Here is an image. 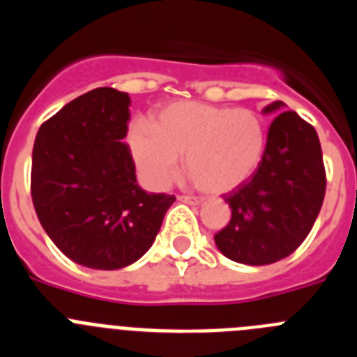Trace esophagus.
Instances as JSON below:
<instances>
[{
  "label": "esophagus",
  "mask_w": 357,
  "mask_h": 357,
  "mask_svg": "<svg viewBox=\"0 0 357 357\" xmlns=\"http://www.w3.org/2000/svg\"><path fill=\"white\" fill-rule=\"evenodd\" d=\"M181 198L182 202H185V204H193V206H200V204H204V198H198V197H188V195H182Z\"/></svg>",
  "instance_id": "esophagus-1"
}]
</instances>
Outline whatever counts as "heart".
Listing matches in <instances>:
<instances>
[{"instance_id":"b5f03b06","label":"heart","mask_w":357,"mask_h":357,"mask_svg":"<svg viewBox=\"0 0 357 357\" xmlns=\"http://www.w3.org/2000/svg\"><path fill=\"white\" fill-rule=\"evenodd\" d=\"M128 144L144 181L164 188L173 181L184 157L185 172L197 188L229 193L248 181L263 159L266 127L247 107L173 102L160 107L151 127L134 121Z\"/></svg>"}]
</instances>
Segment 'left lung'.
<instances>
[{
    "instance_id": "1",
    "label": "left lung",
    "mask_w": 357,
    "mask_h": 357,
    "mask_svg": "<svg viewBox=\"0 0 357 357\" xmlns=\"http://www.w3.org/2000/svg\"><path fill=\"white\" fill-rule=\"evenodd\" d=\"M273 102L264 112H278ZM326 168L318 134L293 110H283L268 128L259 166L225 202L232 209L216 247L236 263L272 264L301 247L326 197Z\"/></svg>"
}]
</instances>
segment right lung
<instances>
[{"label":"right lung","mask_w":357,"mask_h":357,"mask_svg":"<svg viewBox=\"0 0 357 357\" xmlns=\"http://www.w3.org/2000/svg\"><path fill=\"white\" fill-rule=\"evenodd\" d=\"M130 98L98 87L37 132L31 200L40 225L69 259L118 270L146 254L175 197L137 185L127 135Z\"/></svg>","instance_id":"obj_1"}]
</instances>
